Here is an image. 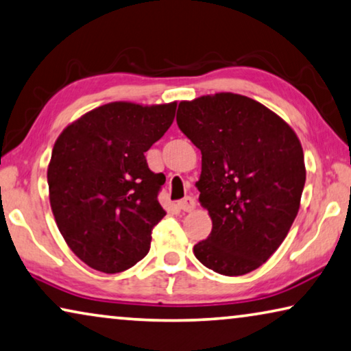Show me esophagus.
Listing matches in <instances>:
<instances>
[{"instance_id":"34e87169","label":"esophagus","mask_w":351,"mask_h":351,"mask_svg":"<svg viewBox=\"0 0 351 351\" xmlns=\"http://www.w3.org/2000/svg\"><path fill=\"white\" fill-rule=\"evenodd\" d=\"M176 206L181 209V211H192L195 208V198L193 197H184L182 200L176 203Z\"/></svg>"}]
</instances>
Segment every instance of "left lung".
I'll return each instance as SVG.
<instances>
[{
  "label": "left lung",
  "instance_id": "1",
  "mask_svg": "<svg viewBox=\"0 0 351 351\" xmlns=\"http://www.w3.org/2000/svg\"><path fill=\"white\" fill-rule=\"evenodd\" d=\"M176 123L202 151L197 181L213 230L193 245L214 273L257 269L284 241L306 182L300 140L284 119L233 93L180 102Z\"/></svg>",
  "mask_w": 351,
  "mask_h": 351
}]
</instances>
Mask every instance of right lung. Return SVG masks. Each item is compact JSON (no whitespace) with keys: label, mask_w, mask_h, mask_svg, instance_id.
Instances as JSON below:
<instances>
[{"label":"right lung","mask_w":351,"mask_h":351,"mask_svg":"<svg viewBox=\"0 0 351 351\" xmlns=\"http://www.w3.org/2000/svg\"><path fill=\"white\" fill-rule=\"evenodd\" d=\"M176 102L143 107L112 102L67 125L47 170L50 206L78 258L107 274L121 273L149 250L165 216L158 200L165 176L145 153L175 119Z\"/></svg>","instance_id":"obj_1"}]
</instances>
